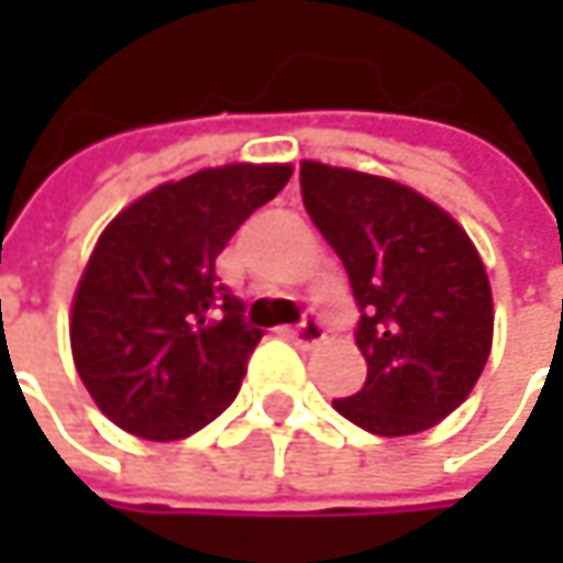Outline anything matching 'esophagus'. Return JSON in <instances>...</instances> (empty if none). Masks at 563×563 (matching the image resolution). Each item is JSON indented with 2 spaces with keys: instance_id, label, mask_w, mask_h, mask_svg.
Segmentation results:
<instances>
[{
  "instance_id": "1",
  "label": "esophagus",
  "mask_w": 563,
  "mask_h": 563,
  "mask_svg": "<svg viewBox=\"0 0 563 563\" xmlns=\"http://www.w3.org/2000/svg\"><path fill=\"white\" fill-rule=\"evenodd\" d=\"M296 345H302V349H312V345H319L322 339H325V329H322V322L316 319V316H306L296 329H289L286 332Z\"/></svg>"
}]
</instances>
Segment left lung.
I'll use <instances>...</instances> for the list:
<instances>
[{
  "instance_id": "left-lung-1",
  "label": "left lung",
  "mask_w": 563,
  "mask_h": 563,
  "mask_svg": "<svg viewBox=\"0 0 563 563\" xmlns=\"http://www.w3.org/2000/svg\"><path fill=\"white\" fill-rule=\"evenodd\" d=\"M299 188L362 309L368 378L332 407L378 437L430 430L470 397L493 349V289L470 234L382 175L306 159Z\"/></svg>"
}]
</instances>
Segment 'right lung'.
<instances>
[{"label": "right lung", "mask_w": 563, "mask_h": 563, "mask_svg": "<svg viewBox=\"0 0 563 563\" xmlns=\"http://www.w3.org/2000/svg\"><path fill=\"white\" fill-rule=\"evenodd\" d=\"M289 175L254 163L201 169L136 198L100 234L74 292L70 352L126 433L181 440L238 397L264 332L244 322L214 261Z\"/></svg>", "instance_id": "1"}]
</instances>
